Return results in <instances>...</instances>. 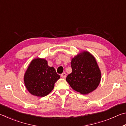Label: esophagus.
<instances>
[{"label":"esophagus","mask_w":126,"mask_h":126,"mask_svg":"<svg viewBox=\"0 0 126 126\" xmlns=\"http://www.w3.org/2000/svg\"><path fill=\"white\" fill-rule=\"evenodd\" d=\"M61 77L63 78H66V73L65 72H64L62 74H61Z\"/></svg>","instance_id":"obj_1"}]
</instances>
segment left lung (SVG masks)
Listing matches in <instances>:
<instances>
[{
    "mask_svg": "<svg viewBox=\"0 0 126 126\" xmlns=\"http://www.w3.org/2000/svg\"><path fill=\"white\" fill-rule=\"evenodd\" d=\"M71 64L72 72L66 80L74 91L86 94L97 88L101 73L93 55L83 51L72 59Z\"/></svg>",
    "mask_w": 126,
    "mask_h": 126,
    "instance_id": "obj_1",
    "label": "left lung"
}]
</instances>
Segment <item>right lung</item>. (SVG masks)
<instances>
[{
    "instance_id": "add662e5",
    "label": "right lung",
    "mask_w": 126,
    "mask_h": 126,
    "mask_svg": "<svg viewBox=\"0 0 126 126\" xmlns=\"http://www.w3.org/2000/svg\"><path fill=\"white\" fill-rule=\"evenodd\" d=\"M60 76L54 67H50L45 59L35 58L31 62L25 72V87L32 94L44 97L51 92Z\"/></svg>"
}]
</instances>
